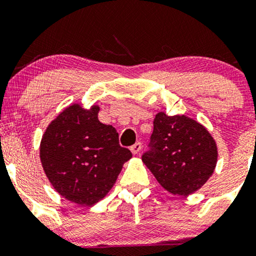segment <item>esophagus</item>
I'll return each mask as SVG.
<instances>
[{
	"label": "esophagus",
	"mask_w": 256,
	"mask_h": 256,
	"mask_svg": "<svg viewBox=\"0 0 256 256\" xmlns=\"http://www.w3.org/2000/svg\"><path fill=\"white\" fill-rule=\"evenodd\" d=\"M130 149H131L132 154H134V155L140 154V152L142 150V143H140V142H136L134 146H131Z\"/></svg>",
	"instance_id": "esophagus-1"
}]
</instances>
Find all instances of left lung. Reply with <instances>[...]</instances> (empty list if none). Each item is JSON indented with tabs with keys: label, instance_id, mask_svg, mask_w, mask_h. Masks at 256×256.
<instances>
[{
	"label": "left lung",
	"instance_id": "obj_1",
	"mask_svg": "<svg viewBox=\"0 0 256 256\" xmlns=\"http://www.w3.org/2000/svg\"><path fill=\"white\" fill-rule=\"evenodd\" d=\"M149 150L142 161L164 189L186 196L213 174L218 160L216 140L207 128L185 116H155Z\"/></svg>",
	"mask_w": 256,
	"mask_h": 256
}]
</instances>
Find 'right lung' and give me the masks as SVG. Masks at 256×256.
I'll return each instance as SVG.
<instances>
[{
  "label": "right lung",
  "mask_w": 256,
  "mask_h": 256,
  "mask_svg": "<svg viewBox=\"0 0 256 256\" xmlns=\"http://www.w3.org/2000/svg\"><path fill=\"white\" fill-rule=\"evenodd\" d=\"M98 110V106H70L49 124L40 142V162L49 182L61 196L82 206L104 198L132 158L120 146L116 128L100 122Z\"/></svg>",
  "instance_id": "add662e5"
}]
</instances>
